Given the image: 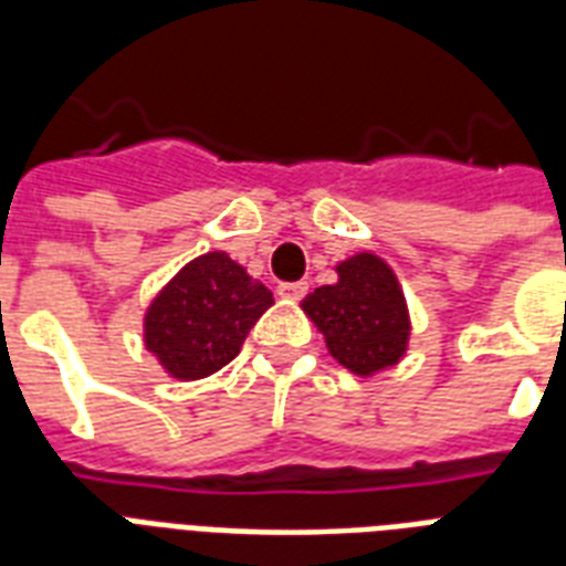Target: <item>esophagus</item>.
<instances>
[{
    "mask_svg": "<svg viewBox=\"0 0 566 566\" xmlns=\"http://www.w3.org/2000/svg\"><path fill=\"white\" fill-rule=\"evenodd\" d=\"M308 293V284L305 282H282L279 284V296L282 300H302Z\"/></svg>",
    "mask_w": 566,
    "mask_h": 566,
    "instance_id": "1",
    "label": "esophagus"
}]
</instances>
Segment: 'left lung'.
I'll return each mask as SVG.
<instances>
[{"label": "left lung", "instance_id": "8db88e82", "mask_svg": "<svg viewBox=\"0 0 566 566\" xmlns=\"http://www.w3.org/2000/svg\"><path fill=\"white\" fill-rule=\"evenodd\" d=\"M302 308L326 337L328 353L355 376L394 367L405 355L411 323L394 270L361 252L337 264V284L305 296Z\"/></svg>", "mask_w": 566, "mask_h": 566}]
</instances>
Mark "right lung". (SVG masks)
<instances>
[{"label": "right lung", "instance_id": "obj_1", "mask_svg": "<svg viewBox=\"0 0 566 566\" xmlns=\"http://www.w3.org/2000/svg\"><path fill=\"white\" fill-rule=\"evenodd\" d=\"M270 305L273 293L264 284L226 252H208L181 266L153 300L144 319L146 349L172 378L211 376L240 353Z\"/></svg>", "mask_w": 566, "mask_h": 566}]
</instances>
